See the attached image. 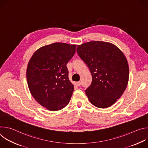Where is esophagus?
<instances>
[{"label":"esophagus","mask_w":148,"mask_h":148,"mask_svg":"<svg viewBox=\"0 0 148 148\" xmlns=\"http://www.w3.org/2000/svg\"><path fill=\"white\" fill-rule=\"evenodd\" d=\"M77 86L78 87H79L81 86V82H77Z\"/></svg>","instance_id":"34e87169"}]
</instances>
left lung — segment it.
Listing matches in <instances>:
<instances>
[{"label":"left lung","instance_id":"1","mask_svg":"<svg viewBox=\"0 0 148 148\" xmlns=\"http://www.w3.org/2000/svg\"><path fill=\"white\" fill-rule=\"evenodd\" d=\"M77 51L92 75V82L86 90L88 99L98 108L110 107L128 85L130 72L125 56L115 45L101 41L78 45Z\"/></svg>","mask_w":148,"mask_h":148}]
</instances>
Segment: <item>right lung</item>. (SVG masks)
<instances>
[{"mask_svg":"<svg viewBox=\"0 0 148 148\" xmlns=\"http://www.w3.org/2000/svg\"><path fill=\"white\" fill-rule=\"evenodd\" d=\"M76 46L64 43L45 46L37 50L29 61V89L35 100L48 110H60L70 101L74 85L69 78L67 64Z\"/></svg>","mask_w":148,"mask_h":148,"instance_id":"right-lung-1","label":"right lung"}]
</instances>
